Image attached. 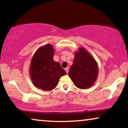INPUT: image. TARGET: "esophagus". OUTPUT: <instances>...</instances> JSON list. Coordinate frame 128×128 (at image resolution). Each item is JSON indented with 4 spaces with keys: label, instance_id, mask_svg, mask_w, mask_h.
<instances>
[{
    "label": "esophagus",
    "instance_id": "1",
    "mask_svg": "<svg viewBox=\"0 0 128 128\" xmlns=\"http://www.w3.org/2000/svg\"><path fill=\"white\" fill-rule=\"evenodd\" d=\"M64 70H65L66 73H68V72H69V68H66L65 69H64Z\"/></svg>",
    "mask_w": 128,
    "mask_h": 128
}]
</instances>
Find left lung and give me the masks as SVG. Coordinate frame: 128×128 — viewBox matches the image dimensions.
Instances as JSON below:
<instances>
[{"label":"left lung","mask_w":128,"mask_h":128,"mask_svg":"<svg viewBox=\"0 0 128 128\" xmlns=\"http://www.w3.org/2000/svg\"><path fill=\"white\" fill-rule=\"evenodd\" d=\"M98 75V64L93 56L83 47L74 53L69 76L78 88L87 89L94 84Z\"/></svg>","instance_id":"left-lung-1"}]
</instances>
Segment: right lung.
<instances>
[{"label":"right lung","mask_w":128,"mask_h":128,"mask_svg":"<svg viewBox=\"0 0 128 128\" xmlns=\"http://www.w3.org/2000/svg\"><path fill=\"white\" fill-rule=\"evenodd\" d=\"M55 50L51 44L40 47L31 59L29 72L31 81L36 88L50 91L56 87L61 76L66 72L59 62L54 61Z\"/></svg>","instance_id":"obj_1"}]
</instances>
